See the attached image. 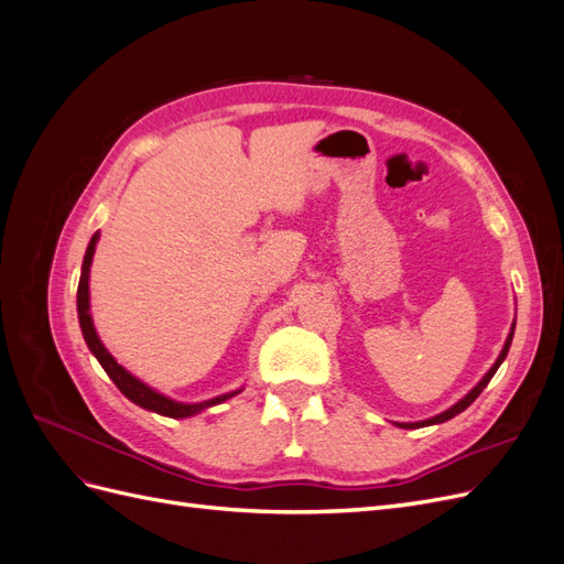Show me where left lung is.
I'll return each instance as SVG.
<instances>
[{
    "label": "left lung",
    "mask_w": 564,
    "mask_h": 564,
    "mask_svg": "<svg viewBox=\"0 0 564 564\" xmlns=\"http://www.w3.org/2000/svg\"><path fill=\"white\" fill-rule=\"evenodd\" d=\"M513 334H516V322H513V327H510V334H508V338H506V344H503V348H501V352H499V357H497V362H494L491 367H489V371L485 373V377L477 381V386L473 388V390H468L464 398H460L456 404H452L449 409H445V412H440V414H435V416H431V419H423V421H414V423H395L398 429H406V431H414V429H425V425H437V423H445V421H449V419H454L456 414H460L464 412L466 406H470L475 400H477V395H480V392L487 388V383L491 381V377L494 373H497V369L501 367V362L506 360V355H508V348H510V344H513Z\"/></svg>",
    "instance_id": "left-lung-1"
}]
</instances>
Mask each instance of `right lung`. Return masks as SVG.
Instances as JSON below:
<instances>
[{"label": "right lung", "mask_w": 564, "mask_h": 564, "mask_svg": "<svg viewBox=\"0 0 564 564\" xmlns=\"http://www.w3.org/2000/svg\"><path fill=\"white\" fill-rule=\"evenodd\" d=\"M98 237H100V232H94L91 242L87 247V253H84V261H82V275H79V286H77V317H79L82 336H84V340H87L91 355L100 362V367L106 369V373L112 379V383L119 390H122V395L129 398L133 404L148 409V412H155V414H162V416H169V419H187V416H195V414L204 412V409H209L214 404H220V402L235 398L237 392H242V388H237V390L226 392V395H218V398L204 400V402H178V400L162 395L160 390L150 388L141 379H135L133 373L127 371L122 365H117L115 357L104 346V340L98 338V332L94 327V317H91L89 275H91V261H94Z\"/></svg>", "instance_id": "1"}]
</instances>
